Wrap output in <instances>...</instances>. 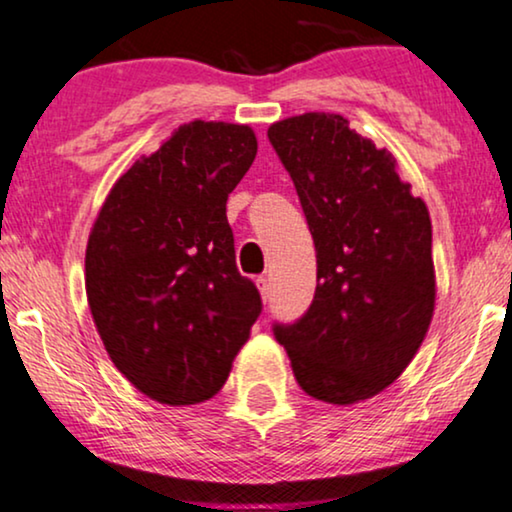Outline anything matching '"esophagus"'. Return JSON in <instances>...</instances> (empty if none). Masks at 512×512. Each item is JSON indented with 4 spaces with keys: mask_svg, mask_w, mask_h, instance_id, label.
Wrapping results in <instances>:
<instances>
[{
    "mask_svg": "<svg viewBox=\"0 0 512 512\" xmlns=\"http://www.w3.org/2000/svg\"><path fill=\"white\" fill-rule=\"evenodd\" d=\"M255 283H257V290H260L262 299H264V302H267L269 295H271V283H269V278H267V276H257Z\"/></svg>",
    "mask_w": 512,
    "mask_h": 512,
    "instance_id": "esophagus-1",
    "label": "esophagus"
}]
</instances>
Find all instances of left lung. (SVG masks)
<instances>
[{
	"mask_svg": "<svg viewBox=\"0 0 512 512\" xmlns=\"http://www.w3.org/2000/svg\"><path fill=\"white\" fill-rule=\"evenodd\" d=\"M269 142L295 182L316 243V292L295 323H274L297 384L353 405L403 374L435 304L433 231L388 149L339 114L278 121Z\"/></svg>",
	"mask_w": 512,
	"mask_h": 512,
	"instance_id": "obj_1",
	"label": "left lung"
}]
</instances>
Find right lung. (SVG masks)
Instances as JSON below:
<instances>
[{
	"mask_svg": "<svg viewBox=\"0 0 512 512\" xmlns=\"http://www.w3.org/2000/svg\"><path fill=\"white\" fill-rule=\"evenodd\" d=\"M255 154L248 126H180L119 177L88 236L86 295L102 344L163 405L213 398L262 313L227 222Z\"/></svg>",
	"mask_w": 512,
	"mask_h": 512,
	"instance_id": "right-lung-1",
	"label": "right lung"
}]
</instances>
